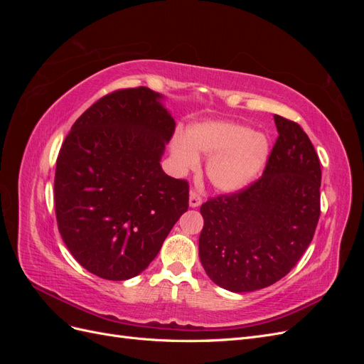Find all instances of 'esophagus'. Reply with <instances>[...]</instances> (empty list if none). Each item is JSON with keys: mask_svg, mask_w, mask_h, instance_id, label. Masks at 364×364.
<instances>
[{"mask_svg": "<svg viewBox=\"0 0 364 364\" xmlns=\"http://www.w3.org/2000/svg\"><path fill=\"white\" fill-rule=\"evenodd\" d=\"M190 208H197V206H200L202 205V197L197 194L196 191H191L190 193Z\"/></svg>", "mask_w": 364, "mask_h": 364, "instance_id": "34e87169", "label": "esophagus"}]
</instances>
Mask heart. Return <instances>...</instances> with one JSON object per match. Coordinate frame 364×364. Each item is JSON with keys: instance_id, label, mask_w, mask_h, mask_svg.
Wrapping results in <instances>:
<instances>
[{"instance_id": "obj_1", "label": "heart", "mask_w": 364, "mask_h": 364, "mask_svg": "<svg viewBox=\"0 0 364 364\" xmlns=\"http://www.w3.org/2000/svg\"><path fill=\"white\" fill-rule=\"evenodd\" d=\"M171 158L179 170H191L199 155L209 156L206 178L215 190L237 193L255 181L266 167L270 144L266 135L235 121H200L185 138H174Z\"/></svg>"}]
</instances>
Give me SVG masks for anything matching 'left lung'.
Wrapping results in <instances>:
<instances>
[{"mask_svg":"<svg viewBox=\"0 0 364 364\" xmlns=\"http://www.w3.org/2000/svg\"><path fill=\"white\" fill-rule=\"evenodd\" d=\"M277 144L261 179L200 206L199 257L218 287L266 289L310 246L321 215V162L299 124L274 115Z\"/></svg>","mask_w":364,"mask_h":364,"instance_id":"1","label":"left lung"}]
</instances>
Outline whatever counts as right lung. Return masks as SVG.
Here are the masks:
<instances>
[{"label":"right lung","mask_w":364,"mask_h":364,"mask_svg":"<svg viewBox=\"0 0 364 364\" xmlns=\"http://www.w3.org/2000/svg\"><path fill=\"white\" fill-rule=\"evenodd\" d=\"M164 100L144 86L105 95L77 118L59 151V232L77 262L103 279L144 272L188 209V183L161 167L176 127Z\"/></svg>","instance_id":"obj_1"}]
</instances>
